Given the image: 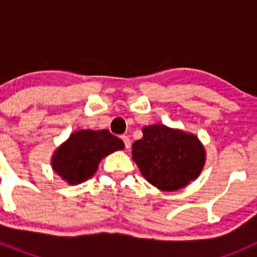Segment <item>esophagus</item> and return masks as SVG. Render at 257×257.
<instances>
[{"label":"esophagus","mask_w":257,"mask_h":257,"mask_svg":"<svg viewBox=\"0 0 257 257\" xmlns=\"http://www.w3.org/2000/svg\"><path fill=\"white\" fill-rule=\"evenodd\" d=\"M121 138H122V140H123V143H124V147H126V149H128V148H130V147H131L130 138H128V136H127V135H122Z\"/></svg>","instance_id":"obj_1"}]
</instances>
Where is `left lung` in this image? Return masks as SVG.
<instances>
[{
  "label": "left lung",
  "mask_w": 257,
  "mask_h": 257,
  "mask_svg": "<svg viewBox=\"0 0 257 257\" xmlns=\"http://www.w3.org/2000/svg\"><path fill=\"white\" fill-rule=\"evenodd\" d=\"M133 158L152 185L172 192L198 178L205 149L197 136L152 124L143 128V138L133 144Z\"/></svg>",
  "instance_id": "1"
}]
</instances>
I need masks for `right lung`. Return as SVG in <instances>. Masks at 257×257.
Listing matches in <instances>:
<instances>
[{
  "mask_svg": "<svg viewBox=\"0 0 257 257\" xmlns=\"http://www.w3.org/2000/svg\"><path fill=\"white\" fill-rule=\"evenodd\" d=\"M124 148L119 138L108 130L73 133L52 156V169L69 184L91 178L104 157Z\"/></svg>",
  "mask_w": 257,
  "mask_h": 257,
  "instance_id": "1",
  "label": "right lung"
}]
</instances>
